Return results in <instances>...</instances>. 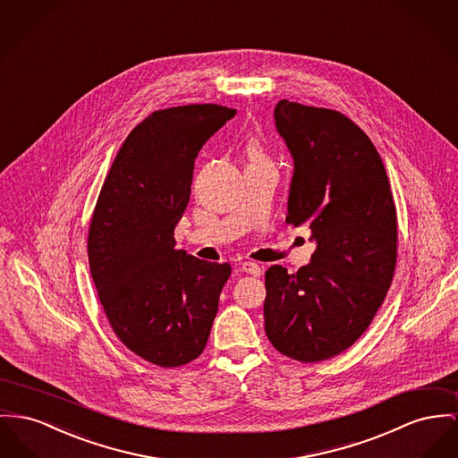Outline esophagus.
<instances>
[{
    "label": "esophagus",
    "mask_w": 458,
    "mask_h": 458,
    "mask_svg": "<svg viewBox=\"0 0 458 458\" xmlns=\"http://www.w3.org/2000/svg\"><path fill=\"white\" fill-rule=\"evenodd\" d=\"M242 269H243V273H246V275H262V267H260V266H257L255 262H243V264H242Z\"/></svg>",
    "instance_id": "34e87169"
}]
</instances>
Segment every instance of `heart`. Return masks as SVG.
<instances>
[{"label": "heart", "mask_w": 458, "mask_h": 458, "mask_svg": "<svg viewBox=\"0 0 458 458\" xmlns=\"http://www.w3.org/2000/svg\"><path fill=\"white\" fill-rule=\"evenodd\" d=\"M246 153H248L250 161H260V159H266V156L262 153V148H260V144H259L257 140H250V144H248V148H246Z\"/></svg>", "instance_id": "heart-1"}]
</instances>
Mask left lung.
<instances>
[{"instance_id":"1","label":"left lung","mask_w":458,"mask_h":458,"mask_svg":"<svg viewBox=\"0 0 458 458\" xmlns=\"http://www.w3.org/2000/svg\"><path fill=\"white\" fill-rule=\"evenodd\" d=\"M275 120L295 163L286 224H307L318 246L297 275L266 273V334L281 354L318 363L363 335L387 295L396 205L380 154L345 114L283 98Z\"/></svg>"}]
</instances>
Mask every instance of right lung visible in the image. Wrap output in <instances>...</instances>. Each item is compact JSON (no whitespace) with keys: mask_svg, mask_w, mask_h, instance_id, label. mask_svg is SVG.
I'll return each mask as SVG.
<instances>
[{"mask_svg":"<svg viewBox=\"0 0 458 458\" xmlns=\"http://www.w3.org/2000/svg\"><path fill=\"white\" fill-rule=\"evenodd\" d=\"M236 114L216 104L159 109L123 142L100 189L89 262L113 332L161 368L194 361L208 342L231 266L175 250L194 159Z\"/></svg>","mask_w":458,"mask_h":458,"instance_id":"right-lung-1","label":"right lung"}]
</instances>
